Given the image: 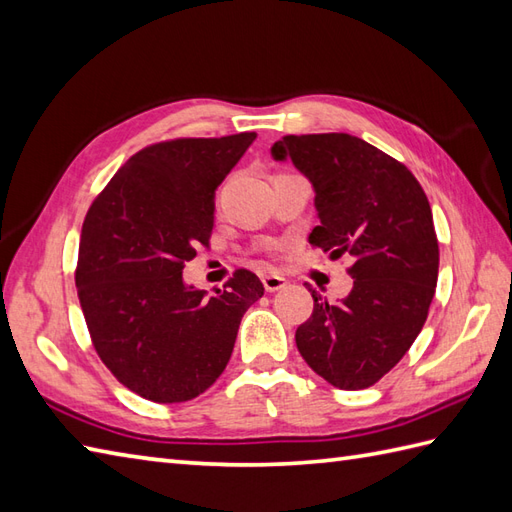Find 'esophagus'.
Masks as SVG:
<instances>
[{
    "mask_svg": "<svg viewBox=\"0 0 512 512\" xmlns=\"http://www.w3.org/2000/svg\"><path fill=\"white\" fill-rule=\"evenodd\" d=\"M261 281H264L266 292H277V290H283L285 285H288V281H285L281 275H264V277H261Z\"/></svg>",
    "mask_w": 512,
    "mask_h": 512,
    "instance_id": "obj_1",
    "label": "esophagus"
}]
</instances>
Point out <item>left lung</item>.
<instances>
[{
    "mask_svg": "<svg viewBox=\"0 0 512 512\" xmlns=\"http://www.w3.org/2000/svg\"><path fill=\"white\" fill-rule=\"evenodd\" d=\"M314 185L320 224L310 244L349 253L353 290L331 305L310 288L314 312L296 347L331 386L379 382L417 340L438 279L432 209L414 174L386 152L347 133L285 135L272 146Z\"/></svg>",
    "mask_w": 512,
    "mask_h": 512,
    "instance_id": "1",
    "label": "left lung"
}]
</instances>
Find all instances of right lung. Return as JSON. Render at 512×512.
Here are the masks:
<instances>
[{"label":"right lung","instance_id":"right-lung-1","mask_svg":"<svg viewBox=\"0 0 512 512\" xmlns=\"http://www.w3.org/2000/svg\"><path fill=\"white\" fill-rule=\"evenodd\" d=\"M255 137H183L139 150L82 222L76 288L93 349L148 401L205 392L231 358L244 312L264 296L244 268L213 296L183 281L196 246H209L216 189Z\"/></svg>","mask_w":512,"mask_h":512}]
</instances>
